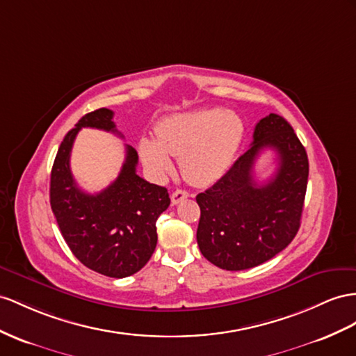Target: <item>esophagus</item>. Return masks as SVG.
<instances>
[{
  "label": "esophagus",
  "instance_id": "esophagus-1",
  "mask_svg": "<svg viewBox=\"0 0 356 356\" xmlns=\"http://www.w3.org/2000/svg\"><path fill=\"white\" fill-rule=\"evenodd\" d=\"M189 197V194L186 193L185 189H176L175 193L171 194V203L172 204H179L180 202H184V200H186Z\"/></svg>",
  "mask_w": 356,
  "mask_h": 356
}]
</instances>
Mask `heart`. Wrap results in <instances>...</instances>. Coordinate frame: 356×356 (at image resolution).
I'll return each instance as SVG.
<instances>
[{
    "instance_id": "heart-1",
    "label": "heart",
    "mask_w": 356,
    "mask_h": 356,
    "mask_svg": "<svg viewBox=\"0 0 356 356\" xmlns=\"http://www.w3.org/2000/svg\"><path fill=\"white\" fill-rule=\"evenodd\" d=\"M156 143L144 138L140 153L154 175L172 168L170 156L180 158L184 177L195 185H207L229 170L238 152L243 123L241 117L221 108L197 109L163 118L154 127Z\"/></svg>"
}]
</instances>
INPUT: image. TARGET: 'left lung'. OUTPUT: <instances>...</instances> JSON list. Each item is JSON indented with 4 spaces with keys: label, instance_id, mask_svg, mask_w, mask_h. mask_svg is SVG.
Listing matches in <instances>:
<instances>
[{
    "label": "left lung",
    "instance_id": "obj_1",
    "mask_svg": "<svg viewBox=\"0 0 356 356\" xmlns=\"http://www.w3.org/2000/svg\"><path fill=\"white\" fill-rule=\"evenodd\" d=\"M277 153L279 167L266 184L253 179L261 149ZM308 181V158L286 118L269 114L256 124L251 147L233 167L197 195L198 248L215 266L243 270L275 257L300 225Z\"/></svg>",
    "mask_w": 356,
    "mask_h": 356
}]
</instances>
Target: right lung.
<instances>
[{
  "mask_svg": "<svg viewBox=\"0 0 356 356\" xmlns=\"http://www.w3.org/2000/svg\"><path fill=\"white\" fill-rule=\"evenodd\" d=\"M111 109L86 114L61 141L51 171V209L74 256L88 269L113 278L138 272L156 248V220L167 211V188L136 175L138 153L126 145L120 175L97 194L79 189L70 171V152L83 127L123 136Z\"/></svg>",
  "mask_w": 356,
  "mask_h": 356,
  "instance_id": "add662e5",
  "label": "right lung"
}]
</instances>
